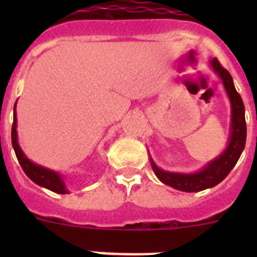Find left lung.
I'll use <instances>...</instances> for the list:
<instances>
[{
	"label": "left lung",
	"instance_id": "obj_1",
	"mask_svg": "<svg viewBox=\"0 0 257 257\" xmlns=\"http://www.w3.org/2000/svg\"><path fill=\"white\" fill-rule=\"evenodd\" d=\"M211 65L222 79L231 103V135L228 148L219 158L208 163L205 169L196 174H175V172L163 171L154 165L153 161H151L152 169L157 178L162 183L167 184L169 187L183 192H201L221 183L238 162L246 144L247 128L242 97L235 90L230 73L220 64L216 58L211 60Z\"/></svg>",
	"mask_w": 257,
	"mask_h": 257
}]
</instances>
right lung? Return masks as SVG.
I'll use <instances>...</instances> for the list:
<instances>
[{"label":"right lung","instance_id":"right-lung-1","mask_svg":"<svg viewBox=\"0 0 257 257\" xmlns=\"http://www.w3.org/2000/svg\"><path fill=\"white\" fill-rule=\"evenodd\" d=\"M11 143H13V148L17 154V158L19 161L20 166H22L23 171L26 172V175L31 179L32 181H35L36 184L41 185V187L47 188L49 190L59 193V194H65L67 189H65L64 181L61 180L59 174L47 170L45 167L35 165L24 156V153L20 149L19 144H18V135H17V114L14 112V122L13 127H11Z\"/></svg>","mask_w":257,"mask_h":257}]
</instances>
